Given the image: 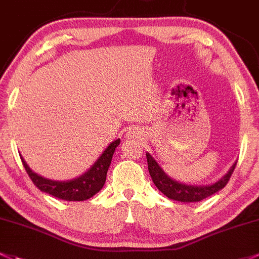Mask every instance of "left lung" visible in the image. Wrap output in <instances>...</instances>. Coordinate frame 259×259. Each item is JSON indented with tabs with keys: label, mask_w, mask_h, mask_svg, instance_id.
<instances>
[{
	"label": "left lung",
	"mask_w": 259,
	"mask_h": 259,
	"mask_svg": "<svg viewBox=\"0 0 259 259\" xmlns=\"http://www.w3.org/2000/svg\"><path fill=\"white\" fill-rule=\"evenodd\" d=\"M146 160H148V168L155 186L164 194L166 197L171 200L180 201V202H200L205 200L208 196L216 194L217 191L222 190L227 185L228 180L233 174L237 162L232 165L227 174L221 180H219L214 184L208 185V186H191V185L180 184L175 180L170 179L164 172L159 164L151 157L150 154H146Z\"/></svg>",
	"instance_id": "obj_1"
}]
</instances>
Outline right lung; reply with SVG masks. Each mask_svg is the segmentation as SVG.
I'll use <instances>...</instances> for the list:
<instances>
[{
  "label": "right lung",
  "instance_id": "add662e5",
  "mask_svg": "<svg viewBox=\"0 0 259 259\" xmlns=\"http://www.w3.org/2000/svg\"><path fill=\"white\" fill-rule=\"evenodd\" d=\"M120 144V140H115L105 149L102 156L97 160V162L87 171L80 178L72 180V181H52V180L45 179L42 176L34 174L28 165L22 159L26 172L28 174L29 179L42 192L50 194L57 198L64 201H84L93 196L102 190L104 186L105 179H107L108 168L110 166L111 157L116 146Z\"/></svg>",
  "mask_w": 259,
  "mask_h": 259
}]
</instances>
